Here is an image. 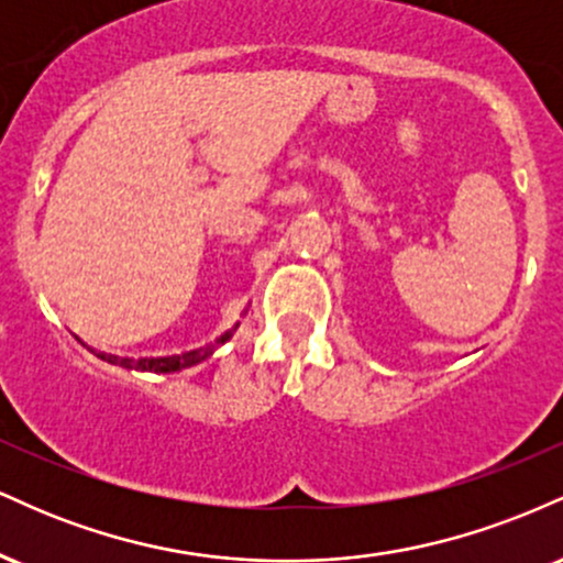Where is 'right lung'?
Masks as SVG:
<instances>
[{
    "label": "right lung",
    "mask_w": 563,
    "mask_h": 563,
    "mask_svg": "<svg viewBox=\"0 0 563 563\" xmlns=\"http://www.w3.org/2000/svg\"><path fill=\"white\" fill-rule=\"evenodd\" d=\"M238 328V325H235ZM235 328L228 331L224 335H219L217 344H224V341L230 339L232 333H235ZM217 344L211 346H203V349H196V352H187V354H174V357H156V360H126V357H113V354H100L102 360H108L111 365H121V367H134V371H151V373H174V371H183V367H192L198 363H203L206 357H211V352H214Z\"/></svg>",
    "instance_id": "right-lung-1"
}]
</instances>
